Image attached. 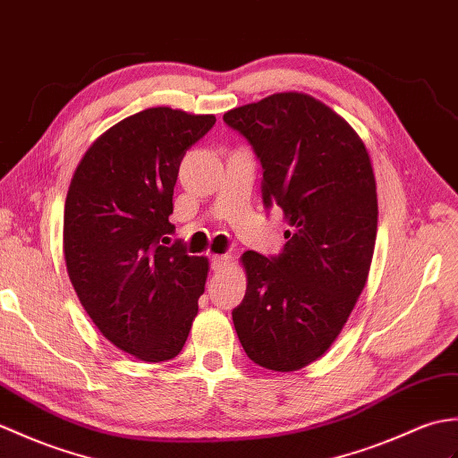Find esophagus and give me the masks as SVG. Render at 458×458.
Masks as SVG:
<instances>
[{"label": "esophagus", "mask_w": 458, "mask_h": 458, "mask_svg": "<svg viewBox=\"0 0 458 458\" xmlns=\"http://www.w3.org/2000/svg\"><path fill=\"white\" fill-rule=\"evenodd\" d=\"M209 262H211V268L213 270H223L231 262V257L229 255H213L209 259Z\"/></svg>", "instance_id": "1"}]
</instances>
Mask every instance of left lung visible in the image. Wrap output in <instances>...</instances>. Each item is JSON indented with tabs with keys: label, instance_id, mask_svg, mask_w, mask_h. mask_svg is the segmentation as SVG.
Instances as JSON below:
<instances>
[{
	"label": "left lung",
	"instance_id": "left-lung-1",
	"mask_svg": "<svg viewBox=\"0 0 458 458\" xmlns=\"http://www.w3.org/2000/svg\"><path fill=\"white\" fill-rule=\"evenodd\" d=\"M223 121L255 150L264 208L278 206L292 227L280 255H242L247 293L233 323L252 362L298 370L331 347L367 284L378 227L370 157L347 121L298 91Z\"/></svg>",
	"mask_w": 458,
	"mask_h": 458
}]
</instances>
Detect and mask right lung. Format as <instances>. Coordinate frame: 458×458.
<instances>
[{
	"mask_svg": "<svg viewBox=\"0 0 458 458\" xmlns=\"http://www.w3.org/2000/svg\"><path fill=\"white\" fill-rule=\"evenodd\" d=\"M213 115L150 107L88 148L64 206V260L86 313L106 339L139 360L184 347L209 262L182 242L165 247L174 184L186 150Z\"/></svg>",
	"mask_w": 458,
	"mask_h": 458,
	"instance_id": "obj_1",
	"label": "right lung"
}]
</instances>
